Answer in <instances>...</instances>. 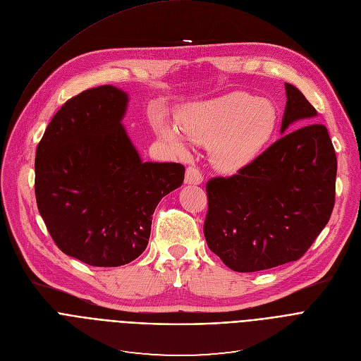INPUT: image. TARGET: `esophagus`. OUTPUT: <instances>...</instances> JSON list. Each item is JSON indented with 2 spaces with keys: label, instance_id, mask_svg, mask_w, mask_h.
<instances>
[{
  "label": "esophagus",
  "instance_id": "34e87169",
  "mask_svg": "<svg viewBox=\"0 0 361 361\" xmlns=\"http://www.w3.org/2000/svg\"><path fill=\"white\" fill-rule=\"evenodd\" d=\"M203 181V176L199 171V168L190 165L185 170V183L187 184H200Z\"/></svg>",
  "mask_w": 361,
  "mask_h": 361
}]
</instances>
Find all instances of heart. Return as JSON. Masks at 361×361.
<instances>
[{
	"label": "heart",
	"mask_w": 361,
	"mask_h": 361,
	"mask_svg": "<svg viewBox=\"0 0 361 361\" xmlns=\"http://www.w3.org/2000/svg\"><path fill=\"white\" fill-rule=\"evenodd\" d=\"M277 125L274 106L248 92H231L190 109L180 118V130L196 143L209 145V158L224 173H236L247 166L267 145ZM158 135L183 152L180 132L170 126L158 128Z\"/></svg>",
	"instance_id": "b5f03b06"
}]
</instances>
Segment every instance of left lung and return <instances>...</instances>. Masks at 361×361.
Returning <instances> with one entry per match:
<instances>
[{"label":"left lung","instance_id":"1","mask_svg":"<svg viewBox=\"0 0 361 361\" xmlns=\"http://www.w3.org/2000/svg\"><path fill=\"white\" fill-rule=\"evenodd\" d=\"M284 87V135L236 174L206 184V243L233 271L299 259L334 209L337 157L328 130L310 123L317 110L305 95L292 84ZM298 119L308 125L288 133Z\"/></svg>","mask_w":361,"mask_h":361}]
</instances>
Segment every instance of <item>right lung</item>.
Returning a JSON list of instances; mask_svg holds the SVG:
<instances>
[{
	"instance_id": "obj_1",
	"label": "right lung",
	"mask_w": 361,
	"mask_h": 361,
	"mask_svg": "<svg viewBox=\"0 0 361 361\" xmlns=\"http://www.w3.org/2000/svg\"><path fill=\"white\" fill-rule=\"evenodd\" d=\"M128 95L85 90L54 116L35 159L39 213L58 248L94 267H118L145 251L152 214L183 184L177 162H142L120 120Z\"/></svg>"
}]
</instances>
